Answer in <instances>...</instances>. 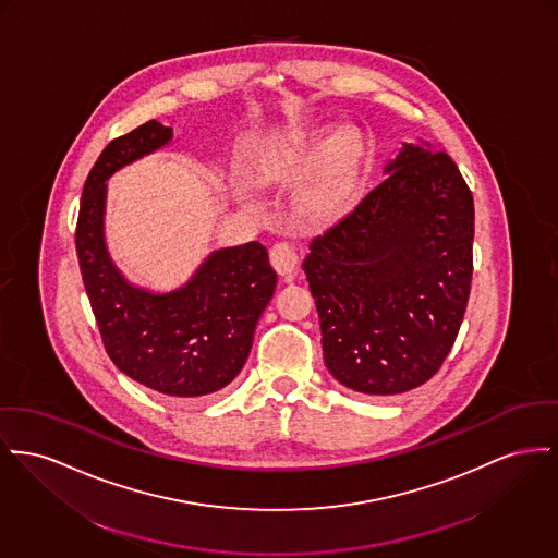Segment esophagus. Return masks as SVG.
Masks as SVG:
<instances>
[{"label": "esophagus", "instance_id": "34e87169", "mask_svg": "<svg viewBox=\"0 0 558 558\" xmlns=\"http://www.w3.org/2000/svg\"><path fill=\"white\" fill-rule=\"evenodd\" d=\"M269 262L280 276H291L301 262V253L289 242H276L269 248Z\"/></svg>", "mask_w": 558, "mask_h": 558}]
</instances>
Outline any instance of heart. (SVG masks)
I'll return each instance as SVG.
<instances>
[{
	"label": "heart",
	"instance_id": "1",
	"mask_svg": "<svg viewBox=\"0 0 558 558\" xmlns=\"http://www.w3.org/2000/svg\"><path fill=\"white\" fill-rule=\"evenodd\" d=\"M325 134L310 132L265 149L253 172L257 183L269 185L296 181L312 167L301 190V206L320 221L339 217L352 204L364 168V143L356 132H337L323 143ZM240 199L253 204L246 187L240 190Z\"/></svg>",
	"mask_w": 558,
	"mask_h": 558
}]
</instances>
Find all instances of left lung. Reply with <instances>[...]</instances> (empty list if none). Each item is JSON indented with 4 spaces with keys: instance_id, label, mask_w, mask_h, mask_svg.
Instances as JSON below:
<instances>
[{
    "instance_id": "obj_1",
    "label": "left lung",
    "mask_w": 558,
    "mask_h": 558,
    "mask_svg": "<svg viewBox=\"0 0 558 558\" xmlns=\"http://www.w3.org/2000/svg\"><path fill=\"white\" fill-rule=\"evenodd\" d=\"M384 172L303 262L330 375L371 396L436 375L472 282L474 199L458 165L429 145H404Z\"/></svg>"
}]
</instances>
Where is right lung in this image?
<instances>
[{"mask_svg":"<svg viewBox=\"0 0 558 558\" xmlns=\"http://www.w3.org/2000/svg\"><path fill=\"white\" fill-rule=\"evenodd\" d=\"M170 138L172 129L149 120L102 149L84 183L75 248L113 364L168 398H202L223 390L242 371L274 295L276 271L265 246L248 242L210 253L192 280L172 293H151L120 274L102 233L105 181Z\"/></svg>","mask_w":558,"mask_h":558,"instance_id":"1","label":"right lung"}]
</instances>
